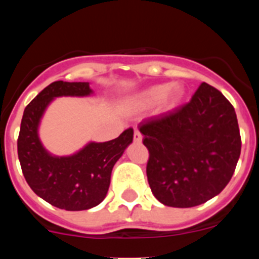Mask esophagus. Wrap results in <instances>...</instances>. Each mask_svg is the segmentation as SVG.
Returning <instances> with one entry per match:
<instances>
[{
  "instance_id": "obj_1",
  "label": "esophagus",
  "mask_w": 259,
  "mask_h": 259,
  "mask_svg": "<svg viewBox=\"0 0 259 259\" xmlns=\"http://www.w3.org/2000/svg\"><path fill=\"white\" fill-rule=\"evenodd\" d=\"M134 142L138 143V144H140V143L143 142L142 134H140L139 130H137V129H135V132H134Z\"/></svg>"
}]
</instances>
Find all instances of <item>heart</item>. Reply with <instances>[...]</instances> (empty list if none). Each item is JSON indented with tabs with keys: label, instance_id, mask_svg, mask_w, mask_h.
Wrapping results in <instances>:
<instances>
[{
	"label": "heart",
	"instance_id": "heart-1",
	"mask_svg": "<svg viewBox=\"0 0 259 259\" xmlns=\"http://www.w3.org/2000/svg\"><path fill=\"white\" fill-rule=\"evenodd\" d=\"M184 94V89L178 82L156 83L135 95L134 106L140 110H146L160 105L161 109L166 111L174 110L182 103Z\"/></svg>",
	"mask_w": 259,
	"mask_h": 259
}]
</instances>
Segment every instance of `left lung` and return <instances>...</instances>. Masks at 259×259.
<instances>
[{
    "label": "left lung",
    "mask_w": 259,
    "mask_h": 259,
    "mask_svg": "<svg viewBox=\"0 0 259 259\" xmlns=\"http://www.w3.org/2000/svg\"><path fill=\"white\" fill-rule=\"evenodd\" d=\"M148 148L146 176L164 205L190 208L226 188L241 155L237 115L232 104L203 82L182 108L140 122Z\"/></svg>",
    "instance_id": "1"
}]
</instances>
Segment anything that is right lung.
I'll use <instances>...</instances> for the list:
<instances>
[{"mask_svg":"<svg viewBox=\"0 0 259 259\" xmlns=\"http://www.w3.org/2000/svg\"><path fill=\"white\" fill-rule=\"evenodd\" d=\"M94 95L89 82L55 81L44 89L23 111L17 140L18 159L31 189L54 207L86 210L105 199L111 171L125 149L133 143V129L104 143L89 142L70 155L50 153L40 139L41 120L57 98Z\"/></svg>","mask_w":259,"mask_h":259,"instance_id":"1","label":"right lung"}]
</instances>
